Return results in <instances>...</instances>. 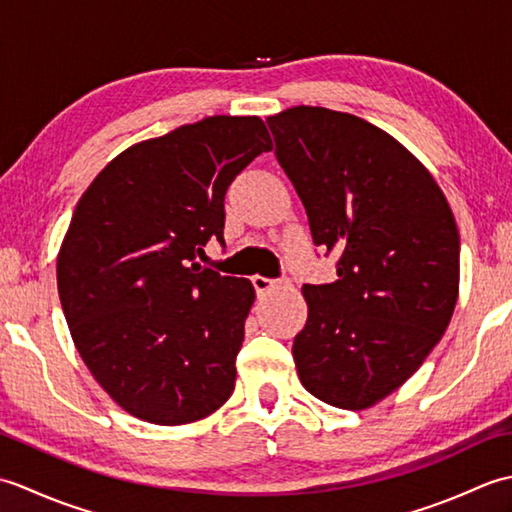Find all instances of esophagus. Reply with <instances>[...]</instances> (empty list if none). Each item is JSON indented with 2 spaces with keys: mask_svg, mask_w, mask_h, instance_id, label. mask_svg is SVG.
<instances>
[{
  "mask_svg": "<svg viewBox=\"0 0 512 512\" xmlns=\"http://www.w3.org/2000/svg\"><path fill=\"white\" fill-rule=\"evenodd\" d=\"M250 281H253V286L257 290V295H264V292H268L270 288H273L277 281L270 279V277H262V275H253L250 277Z\"/></svg>",
  "mask_w": 512,
  "mask_h": 512,
  "instance_id": "1",
  "label": "esophagus"
}]
</instances>
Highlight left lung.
I'll return each instance as SVG.
<instances>
[{
    "mask_svg": "<svg viewBox=\"0 0 512 512\" xmlns=\"http://www.w3.org/2000/svg\"><path fill=\"white\" fill-rule=\"evenodd\" d=\"M266 123L314 244L339 257L332 284L303 286L299 380L328 405L367 409L416 372L453 317L455 217L420 160L363 118L299 105Z\"/></svg>",
    "mask_w": 512,
    "mask_h": 512,
    "instance_id": "left-lung-1",
    "label": "left lung"
}]
</instances>
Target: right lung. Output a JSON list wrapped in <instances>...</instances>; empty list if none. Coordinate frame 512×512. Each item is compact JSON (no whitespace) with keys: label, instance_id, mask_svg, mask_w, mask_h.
<instances>
[{"label":"right lung","instance_id":"add662e5","mask_svg":"<svg viewBox=\"0 0 512 512\" xmlns=\"http://www.w3.org/2000/svg\"><path fill=\"white\" fill-rule=\"evenodd\" d=\"M270 149L262 118L209 116L125 149L76 204L61 308L92 376L140 420L187 424L233 394L255 288L195 257L224 242V195Z\"/></svg>","mask_w":512,"mask_h":512}]
</instances>
